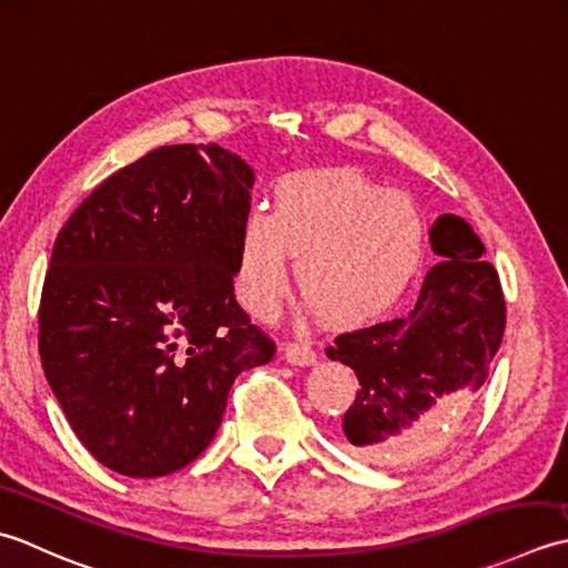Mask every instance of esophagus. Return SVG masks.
<instances>
[{"label":"esophagus","mask_w":568,"mask_h":568,"mask_svg":"<svg viewBox=\"0 0 568 568\" xmlns=\"http://www.w3.org/2000/svg\"><path fill=\"white\" fill-rule=\"evenodd\" d=\"M284 357L292 365H301V367H306V365H314L316 363V351L311 348V345H306V343H286L284 345Z\"/></svg>","instance_id":"34e87169"}]
</instances>
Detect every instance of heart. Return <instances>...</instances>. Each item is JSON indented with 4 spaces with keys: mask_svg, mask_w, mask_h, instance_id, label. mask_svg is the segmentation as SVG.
I'll return each instance as SVG.
<instances>
[{
    "mask_svg": "<svg viewBox=\"0 0 568 568\" xmlns=\"http://www.w3.org/2000/svg\"><path fill=\"white\" fill-rule=\"evenodd\" d=\"M286 254L304 304L321 321L353 326L395 304L419 270V207L355 171L288 173L272 186L270 213H247L237 230L235 292L252 316L280 314Z\"/></svg>",
    "mask_w": 568,
    "mask_h": 568,
    "instance_id": "1",
    "label": "heart"
}]
</instances>
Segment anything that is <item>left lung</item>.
Returning <instances> with one entry per match:
<instances>
[{
	"mask_svg": "<svg viewBox=\"0 0 568 568\" xmlns=\"http://www.w3.org/2000/svg\"><path fill=\"white\" fill-rule=\"evenodd\" d=\"M429 237L442 262L412 314L341 333L326 351L361 382L343 416L345 442L377 466L424 458L476 402L503 343L505 298L480 237L458 215L438 217Z\"/></svg>",
	"mask_w": 568,
	"mask_h": 568,
	"instance_id": "left-lung-1",
	"label": "left lung"
}]
</instances>
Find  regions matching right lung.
<instances>
[{
    "label": "right lung",
    "instance_id": "1",
    "mask_svg": "<svg viewBox=\"0 0 568 568\" xmlns=\"http://www.w3.org/2000/svg\"><path fill=\"white\" fill-rule=\"evenodd\" d=\"M252 183L217 144L159 146L102 181L55 237L43 373L80 444L126 478L199 458L235 377L276 353L233 284Z\"/></svg>",
    "mask_w": 568,
    "mask_h": 568
}]
</instances>
